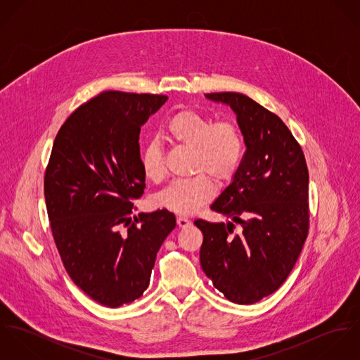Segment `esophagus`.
<instances>
[{"instance_id":"esophagus-1","label":"esophagus","mask_w":360,"mask_h":360,"mask_svg":"<svg viewBox=\"0 0 360 360\" xmlns=\"http://www.w3.org/2000/svg\"><path fill=\"white\" fill-rule=\"evenodd\" d=\"M191 224V221L187 219V217H183V216H179L177 217V226L180 227V229H186V227H188Z\"/></svg>"}]
</instances>
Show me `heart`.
Returning <instances> with one entry per match:
<instances>
[{
	"mask_svg": "<svg viewBox=\"0 0 360 360\" xmlns=\"http://www.w3.org/2000/svg\"><path fill=\"white\" fill-rule=\"evenodd\" d=\"M173 141L191 150V173L194 177L174 180L154 197L158 207L179 214H191L214 195L210 178L219 186L236 177L244 155V139L240 129L227 120L213 123L195 110L177 112L167 123ZM141 166L148 180L159 183L166 176V165L160 143L150 140L141 154Z\"/></svg>",
	"mask_w": 360,
	"mask_h": 360,
	"instance_id": "b5f03b06",
	"label": "heart"
}]
</instances>
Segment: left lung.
<instances>
[{
    "label": "left lung",
    "mask_w": 360,
    "mask_h": 360,
    "mask_svg": "<svg viewBox=\"0 0 360 360\" xmlns=\"http://www.w3.org/2000/svg\"><path fill=\"white\" fill-rule=\"evenodd\" d=\"M206 97L233 108L247 150L233 183L210 206L229 223L194 221L204 234L201 266L229 301L251 305L280 288L308 237L307 159L285 123L252 98Z\"/></svg>",
    "instance_id": "1"
}]
</instances>
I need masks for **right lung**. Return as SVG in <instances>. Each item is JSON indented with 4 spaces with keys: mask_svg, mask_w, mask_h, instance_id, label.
<instances>
[{
    "mask_svg": "<svg viewBox=\"0 0 360 360\" xmlns=\"http://www.w3.org/2000/svg\"><path fill=\"white\" fill-rule=\"evenodd\" d=\"M166 96L103 91L60 126L44 174L52 237L62 263L91 300L119 308L148 288L176 217L134 214L144 194L139 137Z\"/></svg>",
    "mask_w": 360,
    "mask_h": 360,
    "instance_id": "add662e5",
    "label": "right lung"
}]
</instances>
